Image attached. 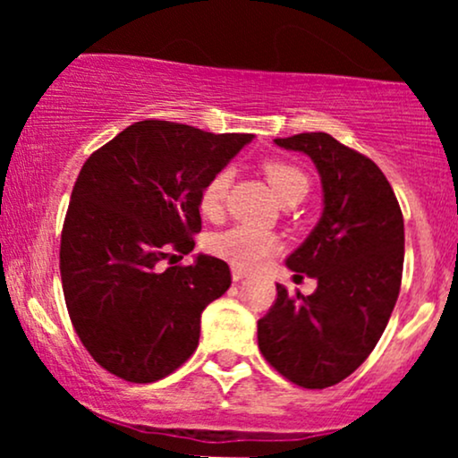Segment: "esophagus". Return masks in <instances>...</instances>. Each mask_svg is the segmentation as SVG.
Wrapping results in <instances>:
<instances>
[{"label": "esophagus", "instance_id": "esophagus-1", "mask_svg": "<svg viewBox=\"0 0 458 458\" xmlns=\"http://www.w3.org/2000/svg\"><path fill=\"white\" fill-rule=\"evenodd\" d=\"M245 276H247V273H245L243 269H236V267L233 269V280H234V282H241Z\"/></svg>", "mask_w": 458, "mask_h": 458}]
</instances>
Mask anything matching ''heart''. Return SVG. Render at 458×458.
<instances>
[{
	"mask_svg": "<svg viewBox=\"0 0 458 458\" xmlns=\"http://www.w3.org/2000/svg\"><path fill=\"white\" fill-rule=\"evenodd\" d=\"M262 172H265L267 181H269L273 193L280 198V202L284 198H303L308 193L310 182L306 172L299 170L293 163L267 161L262 165ZM230 181H233V172L219 170L204 185L202 193H199V213L204 217H217L222 213ZM277 245H280V241L271 230L245 224L233 225V228L213 234L208 239V250L219 259L230 262L236 269H254L262 260L269 259L273 251L277 250Z\"/></svg>",
	"mask_w": 458,
	"mask_h": 458,
	"instance_id": "heart-1",
	"label": "heart"
}]
</instances>
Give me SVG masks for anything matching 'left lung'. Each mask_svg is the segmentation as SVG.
Segmentation results:
<instances>
[{
	"instance_id": "1",
	"label": "left lung",
	"mask_w": 458,
	"mask_h": 458,
	"mask_svg": "<svg viewBox=\"0 0 458 458\" xmlns=\"http://www.w3.org/2000/svg\"><path fill=\"white\" fill-rule=\"evenodd\" d=\"M317 165L323 213L286 259L291 271L317 280L297 299L277 284V299L259 320L265 360L308 390L335 386L364 364L396 306L404 259L398 199L375 161L329 133L276 140Z\"/></svg>"
}]
</instances>
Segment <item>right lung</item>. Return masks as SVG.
Here are the masks:
<instances>
[{"instance_id": "right-lung-1", "label": "right lung", "mask_w": 458, "mask_h": 458, "mask_svg": "<svg viewBox=\"0 0 458 458\" xmlns=\"http://www.w3.org/2000/svg\"><path fill=\"white\" fill-rule=\"evenodd\" d=\"M251 138L141 120L83 163L62 228V288L79 340L112 375L159 381L196 351L230 269L207 254L163 260L193 250L199 193Z\"/></svg>"}]
</instances>
